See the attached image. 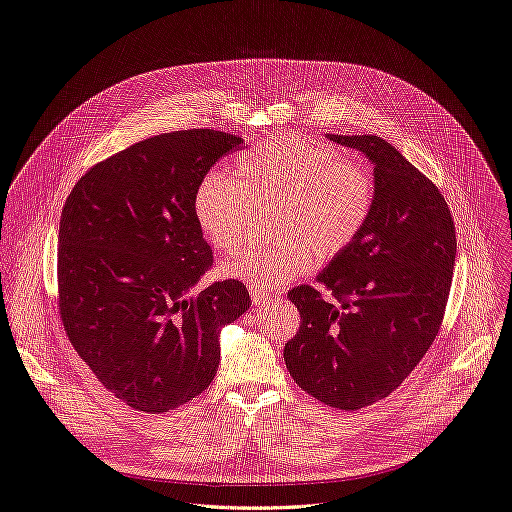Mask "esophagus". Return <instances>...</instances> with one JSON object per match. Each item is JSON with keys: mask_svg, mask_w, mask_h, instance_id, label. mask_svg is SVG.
Segmentation results:
<instances>
[{"mask_svg": "<svg viewBox=\"0 0 512 512\" xmlns=\"http://www.w3.org/2000/svg\"><path fill=\"white\" fill-rule=\"evenodd\" d=\"M252 302L256 304V306H264V304H269L271 300H275L277 296H271V294H264V291H260V289H252Z\"/></svg>", "mask_w": 512, "mask_h": 512, "instance_id": "34e87169", "label": "esophagus"}]
</instances>
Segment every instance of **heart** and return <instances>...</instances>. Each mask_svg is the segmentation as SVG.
<instances>
[{
	"mask_svg": "<svg viewBox=\"0 0 512 512\" xmlns=\"http://www.w3.org/2000/svg\"><path fill=\"white\" fill-rule=\"evenodd\" d=\"M275 206L271 246L252 248L223 273L275 291L310 273L316 262L350 252L377 208V181L367 162L325 141L275 135L237 158V175L210 173L193 198L196 221L212 248L235 252L256 231L258 210Z\"/></svg>",
	"mask_w": 512,
	"mask_h": 512,
	"instance_id": "b5f03b06",
	"label": "heart"
}]
</instances>
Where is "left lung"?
<instances>
[{
	"mask_svg": "<svg viewBox=\"0 0 512 512\" xmlns=\"http://www.w3.org/2000/svg\"><path fill=\"white\" fill-rule=\"evenodd\" d=\"M371 160L377 208L369 229L287 294L300 331L285 344L287 371L306 394L339 410L387 398L417 367L442 327L456 231L431 179L377 135H327Z\"/></svg>",
	"mask_w": 512,
	"mask_h": 512,
	"instance_id": "obj_1",
	"label": "left lung"
}]
</instances>
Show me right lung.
Here are the masks:
<instances>
[{
	"label": "right lung",
	"instance_id": "obj_1",
	"mask_svg": "<svg viewBox=\"0 0 512 512\" xmlns=\"http://www.w3.org/2000/svg\"><path fill=\"white\" fill-rule=\"evenodd\" d=\"M243 139L189 129L143 139L72 187L58 235V306L72 348L135 410H175L212 383L218 331L250 308L246 285L216 281L193 212L208 170Z\"/></svg>",
	"mask_w": 512,
	"mask_h": 512
}]
</instances>
